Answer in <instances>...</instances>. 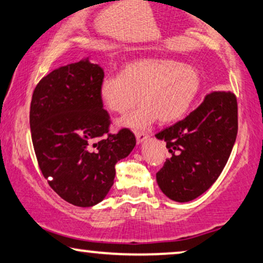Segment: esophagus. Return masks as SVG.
Segmentation results:
<instances>
[{
    "mask_svg": "<svg viewBox=\"0 0 263 263\" xmlns=\"http://www.w3.org/2000/svg\"><path fill=\"white\" fill-rule=\"evenodd\" d=\"M135 137H137L138 144H141L142 141H145L147 139V134H145V133H140V132H135Z\"/></svg>",
    "mask_w": 263,
    "mask_h": 263,
    "instance_id": "obj_1",
    "label": "esophagus"
}]
</instances>
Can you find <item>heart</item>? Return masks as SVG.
<instances>
[{
    "mask_svg": "<svg viewBox=\"0 0 263 263\" xmlns=\"http://www.w3.org/2000/svg\"><path fill=\"white\" fill-rule=\"evenodd\" d=\"M201 77L196 68L172 58H141L128 63L121 76L106 77L100 84V100L109 112L125 115L144 102L122 123L142 129L160 121H179L196 100Z\"/></svg>",
    "mask_w": 263,
    "mask_h": 263,
    "instance_id": "obj_1",
    "label": "heart"
}]
</instances>
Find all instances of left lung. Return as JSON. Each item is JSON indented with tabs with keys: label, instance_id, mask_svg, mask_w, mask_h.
Listing matches in <instances>:
<instances>
[{
	"label": "left lung",
	"instance_id": "obj_1",
	"mask_svg": "<svg viewBox=\"0 0 263 263\" xmlns=\"http://www.w3.org/2000/svg\"><path fill=\"white\" fill-rule=\"evenodd\" d=\"M238 134V102L231 91L211 92L183 121L157 133L172 156L156 173L171 200L187 202L212 185L226 167Z\"/></svg>",
	"mask_w": 263,
	"mask_h": 263
}]
</instances>
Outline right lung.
Returning a JSON list of instances; mask_svg holds the SVG:
<instances>
[{
	"label": "right lung",
	"mask_w": 263,
	"mask_h": 263,
	"mask_svg": "<svg viewBox=\"0 0 263 263\" xmlns=\"http://www.w3.org/2000/svg\"><path fill=\"white\" fill-rule=\"evenodd\" d=\"M103 77L101 67L80 61L47 74L32 92L29 118L39 167L48 185L74 206L105 199L116 163L137 144L128 128L109 133L111 118L99 93Z\"/></svg>",
	"instance_id": "right-lung-1"
}]
</instances>
